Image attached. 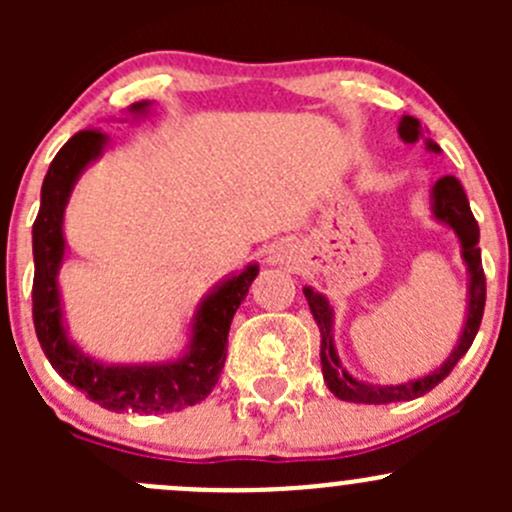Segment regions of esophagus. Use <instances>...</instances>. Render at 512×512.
<instances>
[{
    "label": "esophagus",
    "mask_w": 512,
    "mask_h": 512,
    "mask_svg": "<svg viewBox=\"0 0 512 512\" xmlns=\"http://www.w3.org/2000/svg\"><path fill=\"white\" fill-rule=\"evenodd\" d=\"M267 262L270 265H289L292 262V250L289 247H275V250L270 252V257H267Z\"/></svg>",
    "instance_id": "esophagus-1"
}]
</instances>
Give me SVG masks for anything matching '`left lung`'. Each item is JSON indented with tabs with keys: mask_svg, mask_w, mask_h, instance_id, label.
Instances as JSON below:
<instances>
[{
	"mask_svg": "<svg viewBox=\"0 0 512 512\" xmlns=\"http://www.w3.org/2000/svg\"><path fill=\"white\" fill-rule=\"evenodd\" d=\"M399 136L404 143H416L418 138H423L426 143V151L441 153L436 141L423 136V128L414 116H404L399 121ZM431 213L433 220L451 227L456 232L458 242H461V257L466 262L468 272V302H466V322H463L461 337L458 344L453 347L451 356L443 361L441 366H436L433 371H428L426 376H418V379L406 381V384H369V381H359L349 374L342 366L337 347H334V309L329 304V299L322 292H314L312 287H304V297H307L309 312H312L314 322H317L319 334H322V347H319V359H322V374L327 381L329 391H332L337 399L352 401V404H396V401H411L418 396L428 394L433 386L441 384L448 374L453 371V366L458 364L463 354L471 349L473 339H476L480 319H483V307H485V275L483 265H480V247H478V223L471 213V205H468L466 193H463V185L458 183L453 175L438 180L431 190Z\"/></svg>",
	"mask_w": 512,
	"mask_h": 512,
	"instance_id": "8db88e82",
	"label": "left lung"
}]
</instances>
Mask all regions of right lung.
<instances>
[{
	"label": "right lung",
	"mask_w": 512,
	"mask_h": 512,
	"mask_svg": "<svg viewBox=\"0 0 512 512\" xmlns=\"http://www.w3.org/2000/svg\"><path fill=\"white\" fill-rule=\"evenodd\" d=\"M151 101L131 103V116H146ZM108 136L103 131H79L51 160L41 185L39 215L34 220V329L49 364L61 379L84 391L108 411L170 414L195 406L215 389L227 356V332L237 307L250 292L260 265L250 262L242 272L218 282L195 307L190 342L178 359L156 364H106L86 354L69 337L61 307L59 270L66 257L64 213L71 190L86 168L103 156Z\"/></svg>",
	"instance_id": "1"
}]
</instances>
